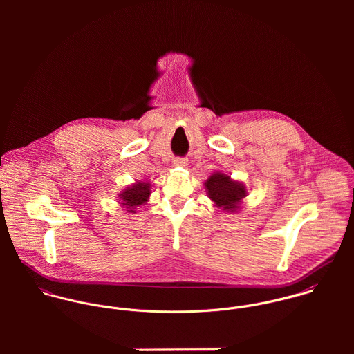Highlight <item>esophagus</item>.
Here are the masks:
<instances>
[{
  "label": "esophagus",
  "instance_id": "obj_1",
  "mask_svg": "<svg viewBox=\"0 0 354 354\" xmlns=\"http://www.w3.org/2000/svg\"><path fill=\"white\" fill-rule=\"evenodd\" d=\"M173 163H174V166H187V158L177 156V158H174Z\"/></svg>",
  "mask_w": 354,
  "mask_h": 354
}]
</instances>
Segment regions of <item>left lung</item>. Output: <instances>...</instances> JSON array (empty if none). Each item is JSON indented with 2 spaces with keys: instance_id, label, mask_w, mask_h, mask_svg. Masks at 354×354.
I'll return each mask as SVG.
<instances>
[{
  "instance_id": "left-lung-1",
  "label": "left lung",
  "mask_w": 354,
  "mask_h": 354,
  "mask_svg": "<svg viewBox=\"0 0 354 354\" xmlns=\"http://www.w3.org/2000/svg\"><path fill=\"white\" fill-rule=\"evenodd\" d=\"M207 194L211 201L225 209L234 211L239 208V202L245 196V188L244 185L232 181L229 176H225L223 173L212 174L207 183H205Z\"/></svg>"
}]
</instances>
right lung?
<instances>
[{
    "mask_svg": "<svg viewBox=\"0 0 354 354\" xmlns=\"http://www.w3.org/2000/svg\"><path fill=\"white\" fill-rule=\"evenodd\" d=\"M151 191H150V185L145 184V183H138L132 187H129L128 189H125L121 194V199H122V204L128 205V208H132L129 211L135 212L133 208L145 204L147 202L149 196H150Z\"/></svg>",
    "mask_w": 354,
    "mask_h": 354,
    "instance_id": "1",
    "label": "right lung"
}]
</instances>
